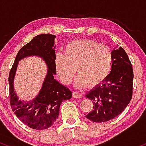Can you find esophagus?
Wrapping results in <instances>:
<instances>
[{"label": "esophagus", "instance_id": "34e87169", "mask_svg": "<svg viewBox=\"0 0 146 146\" xmlns=\"http://www.w3.org/2000/svg\"><path fill=\"white\" fill-rule=\"evenodd\" d=\"M72 94L74 98H78V99H81V98L83 97V95H82L81 93L77 92H73Z\"/></svg>", "mask_w": 146, "mask_h": 146}]
</instances>
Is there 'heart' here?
I'll return each instance as SVG.
<instances>
[{
	"instance_id": "b5f03b06",
	"label": "heart",
	"mask_w": 146,
	"mask_h": 146,
	"mask_svg": "<svg viewBox=\"0 0 146 146\" xmlns=\"http://www.w3.org/2000/svg\"><path fill=\"white\" fill-rule=\"evenodd\" d=\"M113 54L106 45L90 40L69 42L65 54L58 52L55 56V68L60 79L65 84L72 81L75 72L78 73L75 86L84 88L96 86L107 77L112 68Z\"/></svg>"
}]
</instances>
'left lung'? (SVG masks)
<instances>
[{
	"label": "left lung",
	"mask_w": 146,
	"mask_h": 146,
	"mask_svg": "<svg viewBox=\"0 0 146 146\" xmlns=\"http://www.w3.org/2000/svg\"><path fill=\"white\" fill-rule=\"evenodd\" d=\"M112 52L110 72L86 94L94 105L86 117L93 122H106L117 117L132 99L134 74L128 56L121 47L114 48Z\"/></svg>",
	"instance_id": "8db88e82"
}]
</instances>
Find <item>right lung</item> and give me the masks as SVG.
Instances as JSON below:
<instances>
[{
    "label": "right lung",
    "mask_w": 146,
    "mask_h": 146,
    "mask_svg": "<svg viewBox=\"0 0 146 146\" xmlns=\"http://www.w3.org/2000/svg\"><path fill=\"white\" fill-rule=\"evenodd\" d=\"M55 35L40 34L24 45L16 55L9 75V101L13 112L19 119L30 128L45 130L56 121L59 114L61 103L72 96L68 87L54 78ZM29 56L41 58L48 67L47 74L42 87L36 98L29 102L19 99L14 91V77L19 61Z\"/></svg>",
    "instance_id": "right-lung-1"
}]
</instances>
